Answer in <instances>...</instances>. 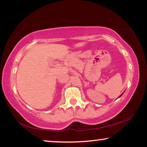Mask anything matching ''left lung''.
I'll list each match as a JSON object with an SVG mask.
<instances>
[{
  "label": "left lung",
  "instance_id": "8db88e82",
  "mask_svg": "<svg viewBox=\"0 0 147 147\" xmlns=\"http://www.w3.org/2000/svg\"><path fill=\"white\" fill-rule=\"evenodd\" d=\"M121 95H122V94H121V95H120V96H119V97H120V96H121Z\"/></svg>",
  "mask_w": 147,
  "mask_h": 147
}]
</instances>
